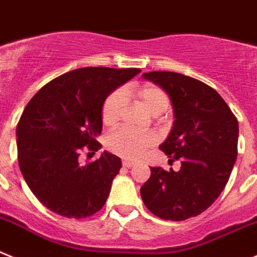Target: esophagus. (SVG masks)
Instances as JSON below:
<instances>
[{
    "label": "esophagus",
    "instance_id": "obj_1",
    "mask_svg": "<svg viewBox=\"0 0 257 257\" xmlns=\"http://www.w3.org/2000/svg\"><path fill=\"white\" fill-rule=\"evenodd\" d=\"M121 164H123L124 168H133L134 165H137V163H134V161H131V160H123L121 161Z\"/></svg>",
    "mask_w": 257,
    "mask_h": 257
}]
</instances>
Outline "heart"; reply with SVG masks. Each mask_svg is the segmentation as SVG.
Masks as SVG:
<instances>
[{
    "label": "heart",
    "mask_w": 257,
    "mask_h": 257,
    "mask_svg": "<svg viewBox=\"0 0 257 257\" xmlns=\"http://www.w3.org/2000/svg\"><path fill=\"white\" fill-rule=\"evenodd\" d=\"M136 96L145 105L151 114L160 115L169 106V98L165 92L157 85L143 84L136 89ZM126 97L123 89H116L107 96L102 105V121L105 125L112 126L121 119L125 108ZM106 147L112 154L124 159H138L147 150L156 143L154 133H140L129 128H120L108 134L106 138Z\"/></svg>",
    "instance_id": "1"
}]
</instances>
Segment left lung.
<instances>
[{"mask_svg":"<svg viewBox=\"0 0 257 257\" xmlns=\"http://www.w3.org/2000/svg\"><path fill=\"white\" fill-rule=\"evenodd\" d=\"M142 77L170 97L175 120L160 149L182 166L178 172L151 168L141 197L164 220L197 216L228 183L237 159V117L218 92L195 78L173 71H150Z\"/></svg>","mask_w":257,"mask_h":257,"instance_id":"8db88e82","label":"left lung"}]
</instances>
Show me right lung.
Instances as JSON below:
<instances>
[{"label":"right lung","instance_id":"right-lung-1","mask_svg":"<svg viewBox=\"0 0 257 257\" xmlns=\"http://www.w3.org/2000/svg\"><path fill=\"white\" fill-rule=\"evenodd\" d=\"M140 69L82 68L55 78L25 106L16 126L18 161L33 195L65 218H88L102 209L121 160L110 152L82 165L80 150L101 147L106 97Z\"/></svg>","mask_w":257,"mask_h":257}]
</instances>
